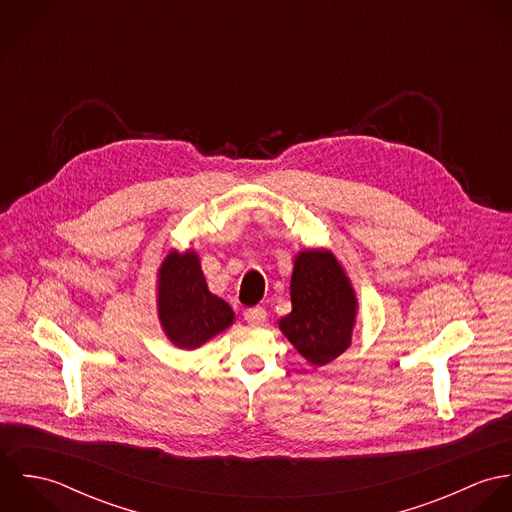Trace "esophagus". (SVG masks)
<instances>
[{"label":"esophagus","instance_id":"34e87169","mask_svg":"<svg viewBox=\"0 0 512 512\" xmlns=\"http://www.w3.org/2000/svg\"><path fill=\"white\" fill-rule=\"evenodd\" d=\"M266 309L264 307H250L244 311V319L250 323V325H262L266 321Z\"/></svg>","mask_w":512,"mask_h":512}]
</instances>
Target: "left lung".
Wrapping results in <instances>:
<instances>
[{
	"label": "left lung",
	"instance_id": "8db88e82",
	"mask_svg": "<svg viewBox=\"0 0 512 512\" xmlns=\"http://www.w3.org/2000/svg\"><path fill=\"white\" fill-rule=\"evenodd\" d=\"M292 313L280 329L297 353L311 365L323 366L343 355L357 319L355 290L329 250H303L293 262Z\"/></svg>",
	"mask_w": 512,
	"mask_h": 512
}]
</instances>
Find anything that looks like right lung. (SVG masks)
I'll return each instance as SVG.
<instances>
[{"label": "right lung", "mask_w": 512, "mask_h": 512, "mask_svg": "<svg viewBox=\"0 0 512 512\" xmlns=\"http://www.w3.org/2000/svg\"><path fill=\"white\" fill-rule=\"evenodd\" d=\"M157 311L167 339L179 349H197L232 325V307L209 292L193 250L169 252L157 276Z\"/></svg>", "instance_id": "add662e5"}]
</instances>
